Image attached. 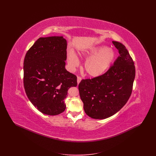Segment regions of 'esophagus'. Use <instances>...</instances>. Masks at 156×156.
I'll use <instances>...</instances> for the list:
<instances>
[{
	"instance_id": "obj_1",
	"label": "esophagus",
	"mask_w": 156,
	"mask_h": 156,
	"mask_svg": "<svg viewBox=\"0 0 156 156\" xmlns=\"http://www.w3.org/2000/svg\"><path fill=\"white\" fill-rule=\"evenodd\" d=\"M81 77H80V76H78V77H77V83H78V84H79V83H80V82H81Z\"/></svg>"
}]
</instances>
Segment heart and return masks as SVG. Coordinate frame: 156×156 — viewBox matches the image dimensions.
Instances as JSON below:
<instances>
[{
	"label": "heart",
	"instance_id": "1",
	"mask_svg": "<svg viewBox=\"0 0 156 156\" xmlns=\"http://www.w3.org/2000/svg\"><path fill=\"white\" fill-rule=\"evenodd\" d=\"M80 56L86 60L83 69L91 77H98L104 74L111 66L116 58L115 51L106 46L93 47L82 51ZM68 62L72 69L79 66L77 55L73 51L68 53Z\"/></svg>",
	"mask_w": 156,
	"mask_h": 156
}]
</instances>
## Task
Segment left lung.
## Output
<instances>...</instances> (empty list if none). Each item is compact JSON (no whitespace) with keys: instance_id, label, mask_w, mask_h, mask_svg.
<instances>
[{"instance_id":"8db88e82","label":"left lung","mask_w":156,"mask_h":156,"mask_svg":"<svg viewBox=\"0 0 156 156\" xmlns=\"http://www.w3.org/2000/svg\"><path fill=\"white\" fill-rule=\"evenodd\" d=\"M119 55L106 73L92 79L82 80L78 89L83 109L91 118L104 119L120 111L131 95L135 67L126 47L113 41Z\"/></svg>"}]
</instances>
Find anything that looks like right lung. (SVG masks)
<instances>
[{
    "mask_svg": "<svg viewBox=\"0 0 156 156\" xmlns=\"http://www.w3.org/2000/svg\"><path fill=\"white\" fill-rule=\"evenodd\" d=\"M67 40L62 36L40 37L24 60V87L32 104L41 113L57 115L65 111L64 99L77 78L65 68Z\"/></svg>",
    "mask_w": 156,
    "mask_h": 156,
    "instance_id": "1",
    "label": "right lung"
}]
</instances>
